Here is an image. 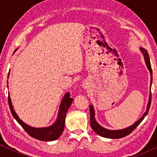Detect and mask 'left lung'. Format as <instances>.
<instances>
[{
    "label": "left lung",
    "instance_id": "1",
    "mask_svg": "<svg viewBox=\"0 0 157 157\" xmlns=\"http://www.w3.org/2000/svg\"><path fill=\"white\" fill-rule=\"evenodd\" d=\"M140 50H141L142 53L143 54L144 58H145V63L147 68H148L149 71L151 73V86L152 84V69H151V62H150V58H149L148 54L145 48L140 47ZM151 93L149 95V100L148 103L147 105V109L146 111L144 113V114L142 115V117L138 121H136L134 124H133L132 125L129 126V127L126 128L124 129H120V130H109V129H106L105 128L102 127L101 125H99L97 123V122L95 120V113H94V109L93 105H90V122H91V127L92 128V129L94 131V132L100 136H103L105 138H110V139H120L122 138L124 136H126L127 135L130 134L136 128L137 126L140 125V122L144 120V118L145 117V116L148 113L149 109H150L151 106Z\"/></svg>",
    "mask_w": 157,
    "mask_h": 157
}]
</instances>
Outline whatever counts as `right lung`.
<instances>
[{
	"mask_svg": "<svg viewBox=\"0 0 157 157\" xmlns=\"http://www.w3.org/2000/svg\"><path fill=\"white\" fill-rule=\"evenodd\" d=\"M72 101L73 99L70 97V94L68 92L66 93L64 95L62 101H61L58 115H57V120H56L55 123L51 126L46 128H33L26 125L19 118V117L17 116V113L14 111L13 107H12L10 95L8 96L9 105H10V111L14 118L17 120V122L20 125L22 126V128L26 131L27 134L30 135L32 137L37 139L38 140H41V141H53V140H57L60 137L64 130L65 119L66 117V113H67L68 109H69Z\"/></svg>",
	"mask_w": 157,
	"mask_h": 157,
	"instance_id": "1",
	"label": "right lung"
}]
</instances>
